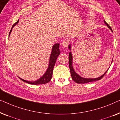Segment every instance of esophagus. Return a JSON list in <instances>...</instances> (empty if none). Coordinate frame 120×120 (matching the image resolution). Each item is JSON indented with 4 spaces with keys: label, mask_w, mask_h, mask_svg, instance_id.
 <instances>
[{
    "label": "esophagus",
    "mask_w": 120,
    "mask_h": 120,
    "mask_svg": "<svg viewBox=\"0 0 120 120\" xmlns=\"http://www.w3.org/2000/svg\"><path fill=\"white\" fill-rule=\"evenodd\" d=\"M68 44H69V41L68 40H64L62 42V46H63V47H64V48L66 49L67 48V47H68Z\"/></svg>",
    "instance_id": "34e87169"
}]
</instances>
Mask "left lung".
I'll list each match as a JSON object with an SVG mask.
<instances>
[{
  "mask_svg": "<svg viewBox=\"0 0 120 120\" xmlns=\"http://www.w3.org/2000/svg\"><path fill=\"white\" fill-rule=\"evenodd\" d=\"M104 23L106 25V26H107V27L111 30V32H112V29H111L110 26L109 24H108L104 20ZM68 49L70 51L71 50V44H70L69 45H68ZM112 60L111 61V63H112ZM73 55H72L71 51H70L69 54V68H70V74H71L72 79H73L74 81L75 82H76L78 83H86L91 82L98 81V80H101V79L104 76V75L105 74L106 72L108 71V69H109V68H108V69L106 70V71L105 72V73L103 74L102 75H101V76L98 77V78H83V77H82L80 76V75H79L75 71L74 69L73 66Z\"/></svg>",
  "mask_w": 120,
  "mask_h": 120,
  "instance_id": "obj_1",
  "label": "left lung"
}]
</instances>
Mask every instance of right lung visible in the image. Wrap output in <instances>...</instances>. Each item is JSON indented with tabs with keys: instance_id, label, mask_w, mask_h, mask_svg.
Here are the masks:
<instances>
[{
	"instance_id": "right-lung-1",
	"label": "right lung",
	"mask_w": 120,
	"mask_h": 120,
	"mask_svg": "<svg viewBox=\"0 0 120 120\" xmlns=\"http://www.w3.org/2000/svg\"><path fill=\"white\" fill-rule=\"evenodd\" d=\"M19 20H18L17 22H16L12 26V28H11V29L9 32V38L10 37V35L11 32H12V28L18 23H19ZM60 44H55V45L52 46L50 60H49L48 67H47V70H46L45 73H44V75L41 76V77H40L39 79L34 81H30L23 79L19 78H19L21 80H22L23 81H24V82L29 83V84L30 85H40L48 83L51 80L53 68L54 67H55L57 59L58 58V56L60 55Z\"/></svg>"
}]
</instances>
